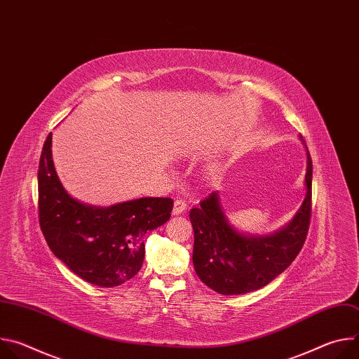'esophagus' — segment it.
<instances>
[{"label": "esophagus", "instance_id": "34e87169", "mask_svg": "<svg viewBox=\"0 0 359 359\" xmlns=\"http://www.w3.org/2000/svg\"><path fill=\"white\" fill-rule=\"evenodd\" d=\"M186 209H187V204H186L184 200H182V198L175 200V206H173V215L175 216H179V215L184 213Z\"/></svg>", "mask_w": 359, "mask_h": 359}]
</instances>
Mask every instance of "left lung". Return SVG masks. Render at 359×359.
Masks as SVG:
<instances>
[{
	"label": "left lung",
	"mask_w": 359,
	"mask_h": 359,
	"mask_svg": "<svg viewBox=\"0 0 359 359\" xmlns=\"http://www.w3.org/2000/svg\"><path fill=\"white\" fill-rule=\"evenodd\" d=\"M302 137V136H301ZM306 196L292 222L273 236L247 237L237 233L220 206L217 191L190 210L194 231L193 266L198 278L223 295L259 290L295 260L311 222L313 161L306 150Z\"/></svg>",
	"instance_id": "8db88e82"
}]
</instances>
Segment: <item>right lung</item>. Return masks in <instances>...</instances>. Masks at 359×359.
<instances>
[{
	"label": "right lung",
	"instance_id": "right-lung-1",
	"mask_svg": "<svg viewBox=\"0 0 359 359\" xmlns=\"http://www.w3.org/2000/svg\"><path fill=\"white\" fill-rule=\"evenodd\" d=\"M46 136L38 169L41 231L57 257L82 280L116 287L135 277L144 259L143 237L170 219L173 200L144 197L112 208H92L62 187Z\"/></svg>",
	"mask_w": 359,
	"mask_h": 359
}]
</instances>
